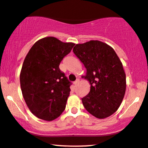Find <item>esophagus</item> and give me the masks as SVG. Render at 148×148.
<instances>
[{
	"label": "esophagus",
	"instance_id": "obj_1",
	"mask_svg": "<svg viewBox=\"0 0 148 148\" xmlns=\"http://www.w3.org/2000/svg\"><path fill=\"white\" fill-rule=\"evenodd\" d=\"M79 82H80V80H79V79H76V80L75 81V82H74V86H76V85L79 83Z\"/></svg>",
	"mask_w": 148,
	"mask_h": 148
}]
</instances>
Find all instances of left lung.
I'll use <instances>...</instances> for the list:
<instances>
[{
  "label": "left lung",
  "mask_w": 148,
  "mask_h": 148,
  "mask_svg": "<svg viewBox=\"0 0 148 148\" xmlns=\"http://www.w3.org/2000/svg\"><path fill=\"white\" fill-rule=\"evenodd\" d=\"M73 52L86 68L84 76L90 84L88 95L82 99L87 111L105 119L120 107L126 90V76L121 62L107 43L91 40L76 44Z\"/></svg>",
  "instance_id": "8db88e82"
}]
</instances>
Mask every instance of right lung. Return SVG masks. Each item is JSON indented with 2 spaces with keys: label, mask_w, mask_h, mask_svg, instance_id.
Returning <instances> with one entry per match:
<instances>
[{
  "label": "right lung",
  "mask_w": 148,
  "mask_h": 148,
  "mask_svg": "<svg viewBox=\"0 0 148 148\" xmlns=\"http://www.w3.org/2000/svg\"><path fill=\"white\" fill-rule=\"evenodd\" d=\"M74 45L44 37L25 58L20 74L22 94L31 112L41 119L54 120L65 109L72 83L59 66Z\"/></svg>",
  "instance_id": "1"
}]
</instances>
